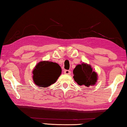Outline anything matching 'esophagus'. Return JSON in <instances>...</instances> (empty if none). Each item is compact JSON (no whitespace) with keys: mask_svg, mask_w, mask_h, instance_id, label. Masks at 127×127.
Returning a JSON list of instances; mask_svg holds the SVG:
<instances>
[{"mask_svg":"<svg viewBox=\"0 0 127 127\" xmlns=\"http://www.w3.org/2000/svg\"><path fill=\"white\" fill-rule=\"evenodd\" d=\"M64 73L66 74H70L71 73V71L69 70H64Z\"/></svg>","mask_w":127,"mask_h":127,"instance_id":"34e87169","label":"esophagus"}]
</instances>
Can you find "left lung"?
<instances>
[{"label": "left lung", "mask_w": 127, "mask_h": 127, "mask_svg": "<svg viewBox=\"0 0 127 127\" xmlns=\"http://www.w3.org/2000/svg\"><path fill=\"white\" fill-rule=\"evenodd\" d=\"M73 78L79 85L89 87L97 82V73L93 70L91 65L84 62L76 66L73 70Z\"/></svg>", "instance_id": "obj_1"}]
</instances>
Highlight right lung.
Wrapping results in <instances>:
<instances>
[{
    "mask_svg": "<svg viewBox=\"0 0 127 127\" xmlns=\"http://www.w3.org/2000/svg\"><path fill=\"white\" fill-rule=\"evenodd\" d=\"M61 72V67L58 64L46 61H41L33 70V81L38 86L48 87L56 82Z\"/></svg>",
    "mask_w": 127,
    "mask_h": 127,
    "instance_id": "obj_1",
    "label": "right lung"
}]
</instances>
